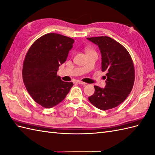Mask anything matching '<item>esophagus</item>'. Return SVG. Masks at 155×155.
Returning a JSON list of instances; mask_svg holds the SVG:
<instances>
[{"mask_svg":"<svg viewBox=\"0 0 155 155\" xmlns=\"http://www.w3.org/2000/svg\"><path fill=\"white\" fill-rule=\"evenodd\" d=\"M77 83L79 84H81V85H84V86L86 84V83H85V82H82V81H77Z\"/></svg>","mask_w":155,"mask_h":155,"instance_id":"34e87169","label":"esophagus"}]
</instances>
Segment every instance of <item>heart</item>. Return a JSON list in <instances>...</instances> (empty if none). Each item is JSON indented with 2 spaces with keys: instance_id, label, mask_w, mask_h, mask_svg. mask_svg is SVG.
I'll list each match as a JSON object with an SVG mask.
<instances>
[{
  "instance_id": "1",
  "label": "heart",
  "mask_w": 155,
  "mask_h": 155,
  "mask_svg": "<svg viewBox=\"0 0 155 155\" xmlns=\"http://www.w3.org/2000/svg\"><path fill=\"white\" fill-rule=\"evenodd\" d=\"M88 51H91V50H87V52H88Z\"/></svg>"
}]
</instances>
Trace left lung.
Returning a JSON list of instances; mask_svg holds the SVG:
<instances>
[{
	"mask_svg": "<svg viewBox=\"0 0 155 155\" xmlns=\"http://www.w3.org/2000/svg\"><path fill=\"white\" fill-rule=\"evenodd\" d=\"M87 39L98 46L102 56V71L107 72L106 86H94L95 92L88 100L100 110L114 108L127 98L133 88L134 63L126 49L114 39L101 36Z\"/></svg>",
	"mask_w": 155,
	"mask_h": 155,
	"instance_id": "obj_1",
	"label": "left lung"
}]
</instances>
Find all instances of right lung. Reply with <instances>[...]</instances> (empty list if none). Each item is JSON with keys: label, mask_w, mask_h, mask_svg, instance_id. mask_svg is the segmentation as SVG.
Here are the masks:
<instances>
[{"label": "right lung", "mask_w": 155, "mask_h": 155, "mask_svg": "<svg viewBox=\"0 0 155 155\" xmlns=\"http://www.w3.org/2000/svg\"><path fill=\"white\" fill-rule=\"evenodd\" d=\"M74 41L61 34H47L38 39L26 54L24 83L34 101L44 107L51 108L62 102L73 85L61 80L57 72L66 61Z\"/></svg>", "instance_id": "right-lung-1"}]
</instances>
